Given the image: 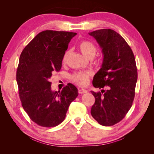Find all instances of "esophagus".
<instances>
[{
  "label": "esophagus",
  "mask_w": 154,
  "mask_h": 154,
  "mask_svg": "<svg viewBox=\"0 0 154 154\" xmlns=\"http://www.w3.org/2000/svg\"><path fill=\"white\" fill-rule=\"evenodd\" d=\"M87 91L85 89H83V88H81V89H79L78 90V92L80 93V94H83V93H85L87 92Z\"/></svg>",
  "instance_id": "obj_1"
}]
</instances>
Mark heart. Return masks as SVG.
Here are the masks:
<instances>
[{"instance_id":"b5f03b06","label":"heart","mask_w":154,"mask_h":154,"mask_svg":"<svg viewBox=\"0 0 154 154\" xmlns=\"http://www.w3.org/2000/svg\"><path fill=\"white\" fill-rule=\"evenodd\" d=\"M78 48L80 49L82 54L87 58L94 57L96 54L97 48L96 45L89 40H83L78 44ZM70 54V51L67 50L65 52L62 62L65 63L69 57ZM92 72L90 71H78L73 73L71 76V80L76 84L81 86H85L88 84L89 78L92 76Z\"/></svg>"}]
</instances>
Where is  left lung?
Masks as SVG:
<instances>
[{
    "label": "left lung",
    "mask_w": 154,
    "mask_h": 154,
    "mask_svg": "<svg viewBox=\"0 0 154 154\" xmlns=\"http://www.w3.org/2000/svg\"><path fill=\"white\" fill-rule=\"evenodd\" d=\"M102 49L101 68L94 76L92 84L106 88L95 92V103L91 113L103 126H112L121 122L131 108L137 80V69L132 51L117 32L103 29L89 32Z\"/></svg>",
    "instance_id": "obj_1"
}]
</instances>
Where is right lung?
I'll list each match as a JSON object with an SVG mask.
<instances>
[{
  "mask_svg": "<svg viewBox=\"0 0 154 154\" xmlns=\"http://www.w3.org/2000/svg\"><path fill=\"white\" fill-rule=\"evenodd\" d=\"M77 33L46 30L37 35L22 51L17 70L18 94L30 119L44 127H53L66 118L77 88L68 83L52 91L49 78L62 68V58L70 41Z\"/></svg>",
  "mask_w": 154,
  "mask_h": 154,
  "instance_id": "1",
  "label": "right lung"
}]
</instances>
